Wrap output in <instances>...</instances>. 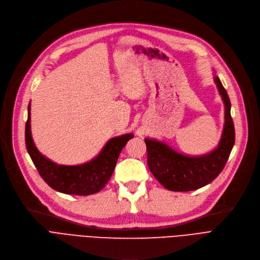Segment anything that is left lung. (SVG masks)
<instances>
[{
  "label": "left lung",
  "mask_w": 260,
  "mask_h": 260,
  "mask_svg": "<svg viewBox=\"0 0 260 260\" xmlns=\"http://www.w3.org/2000/svg\"><path fill=\"white\" fill-rule=\"evenodd\" d=\"M225 106V122L216 150L202 156H187L172 150L166 144L146 139L147 164L154 178L172 191L199 189L214 181L223 170L235 143L231 102L220 79L215 77Z\"/></svg>",
  "instance_id": "obj_1"
}]
</instances>
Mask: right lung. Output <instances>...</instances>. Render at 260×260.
<instances>
[{
	"instance_id": "right-lung-1",
	"label": "right lung",
	"mask_w": 260,
	"mask_h": 260,
	"mask_svg": "<svg viewBox=\"0 0 260 260\" xmlns=\"http://www.w3.org/2000/svg\"><path fill=\"white\" fill-rule=\"evenodd\" d=\"M30 106L25 125V144L41 178L53 189L67 194L88 196L102 190L112 176L117 158L133 134H125L110 140L100 155L91 162L78 166L57 165L43 156L32 142L30 133Z\"/></svg>"
}]
</instances>
